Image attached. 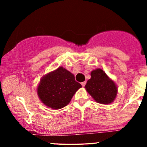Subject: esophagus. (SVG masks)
I'll return each mask as SVG.
<instances>
[{"label": "esophagus", "instance_id": "1", "mask_svg": "<svg viewBox=\"0 0 147 147\" xmlns=\"http://www.w3.org/2000/svg\"><path fill=\"white\" fill-rule=\"evenodd\" d=\"M86 84V82H82V83L81 84H82V86L84 87V86H85Z\"/></svg>", "mask_w": 147, "mask_h": 147}]
</instances>
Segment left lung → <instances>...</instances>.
I'll return each mask as SVG.
<instances>
[{
	"mask_svg": "<svg viewBox=\"0 0 147 147\" xmlns=\"http://www.w3.org/2000/svg\"><path fill=\"white\" fill-rule=\"evenodd\" d=\"M91 78L85 86L86 90L96 102L102 104H111L117 94L115 83L101 68L90 72Z\"/></svg>",
	"mask_w": 147,
	"mask_h": 147,
	"instance_id": "1",
	"label": "left lung"
}]
</instances>
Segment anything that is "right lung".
Listing matches in <instances>:
<instances>
[{
	"label": "right lung",
	"instance_id": "obj_1",
	"mask_svg": "<svg viewBox=\"0 0 147 147\" xmlns=\"http://www.w3.org/2000/svg\"><path fill=\"white\" fill-rule=\"evenodd\" d=\"M80 88L75 75L61 66L41 77L37 95L44 105L57 110L68 105Z\"/></svg>",
	"mask_w": 147,
	"mask_h": 147
}]
</instances>
